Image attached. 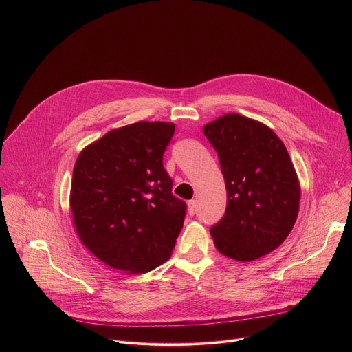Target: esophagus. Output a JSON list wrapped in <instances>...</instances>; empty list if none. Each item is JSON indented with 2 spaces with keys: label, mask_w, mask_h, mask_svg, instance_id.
I'll list each match as a JSON object with an SVG mask.
<instances>
[{
  "label": "esophagus",
  "mask_w": 352,
  "mask_h": 352,
  "mask_svg": "<svg viewBox=\"0 0 352 352\" xmlns=\"http://www.w3.org/2000/svg\"><path fill=\"white\" fill-rule=\"evenodd\" d=\"M196 200H189L188 202V214L193 216L196 213Z\"/></svg>",
  "instance_id": "34e87169"
}]
</instances>
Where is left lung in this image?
<instances>
[{
  "mask_svg": "<svg viewBox=\"0 0 352 352\" xmlns=\"http://www.w3.org/2000/svg\"><path fill=\"white\" fill-rule=\"evenodd\" d=\"M227 188V208L210 234L220 254L259 259L291 232L299 210V181L284 143L265 124L226 114L205 125Z\"/></svg>",
  "mask_w": 352,
  "mask_h": 352,
  "instance_id": "8db88e82",
  "label": "left lung"
}]
</instances>
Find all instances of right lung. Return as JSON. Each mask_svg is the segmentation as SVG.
I'll use <instances>...</instances> for the list:
<instances>
[{"instance_id":"add662e5","label":"right lung","mask_w":352,"mask_h":352,"mask_svg":"<svg viewBox=\"0 0 352 352\" xmlns=\"http://www.w3.org/2000/svg\"><path fill=\"white\" fill-rule=\"evenodd\" d=\"M174 131L171 122L147 121L113 129L75 163L69 204L76 232L113 269L147 273L170 259L186 213L163 166Z\"/></svg>"}]
</instances>
